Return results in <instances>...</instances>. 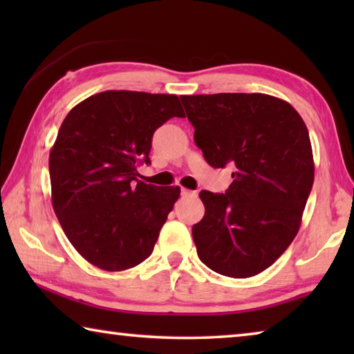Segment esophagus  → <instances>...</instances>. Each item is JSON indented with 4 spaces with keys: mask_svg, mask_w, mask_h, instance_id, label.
<instances>
[{
    "mask_svg": "<svg viewBox=\"0 0 354 354\" xmlns=\"http://www.w3.org/2000/svg\"><path fill=\"white\" fill-rule=\"evenodd\" d=\"M181 194H183V196H196V192L189 190V189H183Z\"/></svg>",
    "mask_w": 354,
    "mask_h": 354,
    "instance_id": "obj_1",
    "label": "esophagus"
}]
</instances>
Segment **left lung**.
<instances>
[{
	"label": "left lung",
	"mask_w": 354,
	"mask_h": 354,
	"mask_svg": "<svg viewBox=\"0 0 354 354\" xmlns=\"http://www.w3.org/2000/svg\"><path fill=\"white\" fill-rule=\"evenodd\" d=\"M195 143L214 169L234 165L225 194L201 190L205 217L192 226L203 263L231 278L272 266L295 239L314 184L306 124L266 93L179 97Z\"/></svg>",
	"instance_id": "8db88e82"
}]
</instances>
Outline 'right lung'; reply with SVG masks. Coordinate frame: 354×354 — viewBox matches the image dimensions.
Instances as JSON below:
<instances>
[{"mask_svg":"<svg viewBox=\"0 0 354 354\" xmlns=\"http://www.w3.org/2000/svg\"><path fill=\"white\" fill-rule=\"evenodd\" d=\"M184 117L176 95L106 91L81 101L50 151L57 220L84 259L107 272L139 266L153 253L181 189L137 179L149 164L154 131Z\"/></svg>","mask_w":354,"mask_h":354,"instance_id":"add662e5","label":"right lung"}]
</instances>
